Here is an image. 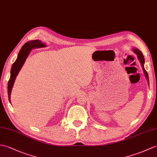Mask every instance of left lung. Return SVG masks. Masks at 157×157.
Returning <instances> with one entry per match:
<instances>
[{
	"mask_svg": "<svg viewBox=\"0 0 157 157\" xmlns=\"http://www.w3.org/2000/svg\"><path fill=\"white\" fill-rule=\"evenodd\" d=\"M133 51L134 52V53H135L137 56H138V59L140 60V62L141 63V65L142 66H143V71L144 72V74L146 75V77H147V80H148V83H149V80H148V73L147 72V71L145 70V69L144 67V56L143 53H142L140 50H138L137 49H134Z\"/></svg>",
	"mask_w": 157,
	"mask_h": 157,
	"instance_id": "1",
	"label": "left lung"
}]
</instances>
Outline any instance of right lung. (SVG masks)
<instances>
[{
  "label": "right lung",
  "mask_w": 157,
  "mask_h": 157,
  "mask_svg": "<svg viewBox=\"0 0 157 157\" xmlns=\"http://www.w3.org/2000/svg\"><path fill=\"white\" fill-rule=\"evenodd\" d=\"M45 46V45L43 44L41 41L35 40V41H31L25 43V45L22 47L19 54H18L17 59L14 62V63L12 65L11 70H10V77L8 82V96L9 101H10V93H11L12 87L13 86L16 76L17 75L18 73L19 72L22 66L23 65L31 49L35 48V47L37 48V47H42Z\"/></svg>",
  "instance_id": "add662e5"
}]
</instances>
